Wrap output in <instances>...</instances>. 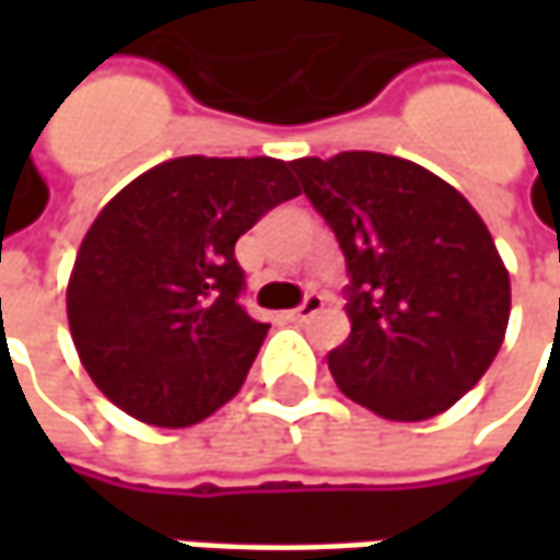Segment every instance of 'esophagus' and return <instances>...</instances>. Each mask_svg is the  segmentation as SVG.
<instances>
[{
    "label": "esophagus",
    "mask_w": 560,
    "mask_h": 560,
    "mask_svg": "<svg viewBox=\"0 0 560 560\" xmlns=\"http://www.w3.org/2000/svg\"><path fill=\"white\" fill-rule=\"evenodd\" d=\"M320 308H324V295H320V292H308V295L302 299V305H299L295 312H290V317L295 320V324H302V320L314 317Z\"/></svg>",
    "instance_id": "1"
}]
</instances>
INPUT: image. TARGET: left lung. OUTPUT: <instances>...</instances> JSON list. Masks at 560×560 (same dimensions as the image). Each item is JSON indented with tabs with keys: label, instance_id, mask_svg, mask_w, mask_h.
I'll use <instances>...</instances> for the list:
<instances>
[{
	"label": "left lung",
	"instance_id": "obj_1",
	"mask_svg": "<svg viewBox=\"0 0 560 560\" xmlns=\"http://www.w3.org/2000/svg\"><path fill=\"white\" fill-rule=\"evenodd\" d=\"M346 255L349 339L336 386L386 420H427L499 355L511 283L483 218L427 167L383 152L290 164Z\"/></svg>",
	"mask_w": 560,
	"mask_h": 560
}]
</instances>
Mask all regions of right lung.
Segmentation results:
<instances>
[{"instance_id": "1", "label": "right lung", "mask_w": 560, "mask_h": 560, "mask_svg": "<svg viewBox=\"0 0 560 560\" xmlns=\"http://www.w3.org/2000/svg\"><path fill=\"white\" fill-rule=\"evenodd\" d=\"M292 196L287 162L186 155L98 211L71 270L68 324L120 411L189 427L240 393L270 324L240 305L246 273L233 248Z\"/></svg>"}]
</instances>
